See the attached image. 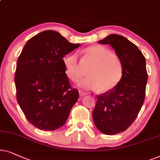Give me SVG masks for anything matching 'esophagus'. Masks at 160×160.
<instances>
[{
	"label": "esophagus",
	"instance_id": "34e87169",
	"mask_svg": "<svg viewBox=\"0 0 160 160\" xmlns=\"http://www.w3.org/2000/svg\"><path fill=\"white\" fill-rule=\"evenodd\" d=\"M79 93H80V97H82V96H85V95L88 94V93L85 92V91H82V90H79Z\"/></svg>",
	"mask_w": 160,
	"mask_h": 160
}]
</instances>
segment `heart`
<instances>
[{"label":"heart","instance_id":"heart-1","mask_svg":"<svg viewBox=\"0 0 160 160\" xmlns=\"http://www.w3.org/2000/svg\"><path fill=\"white\" fill-rule=\"evenodd\" d=\"M86 58L93 63L88 70L89 76L82 79L78 86L86 90L106 92L116 88L123 77V64L118 55L105 47L96 44L84 50ZM67 75L76 82L83 74L82 64L78 55L71 54L63 59Z\"/></svg>","mask_w":160,"mask_h":160}]
</instances>
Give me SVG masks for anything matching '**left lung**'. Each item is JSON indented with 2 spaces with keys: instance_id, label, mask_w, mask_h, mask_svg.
Here are the masks:
<instances>
[{
  "instance_id": "1",
  "label": "left lung",
  "mask_w": 160,
  "mask_h": 160,
  "mask_svg": "<svg viewBox=\"0 0 160 160\" xmlns=\"http://www.w3.org/2000/svg\"><path fill=\"white\" fill-rule=\"evenodd\" d=\"M99 43L111 45L123 64L120 82L115 88L97 96L93 111L97 129L105 135H116L130 127L144 102L148 80L146 58L123 36L110 34Z\"/></svg>"
}]
</instances>
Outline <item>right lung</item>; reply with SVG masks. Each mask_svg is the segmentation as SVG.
<instances>
[{"label":"right lung","mask_w":160,"mask_h":160,"mask_svg":"<svg viewBox=\"0 0 160 160\" xmlns=\"http://www.w3.org/2000/svg\"><path fill=\"white\" fill-rule=\"evenodd\" d=\"M80 44L70 43L55 31H44L25 44L14 77L17 100L31 124L53 131L64 124L78 101L63 58Z\"/></svg>","instance_id":"right-lung-1"}]
</instances>
